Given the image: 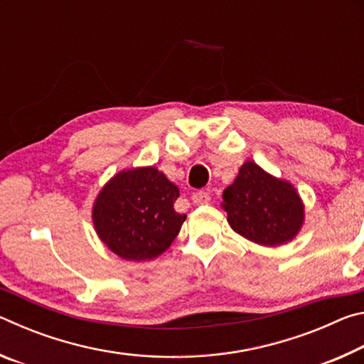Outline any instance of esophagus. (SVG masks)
I'll return each instance as SVG.
<instances>
[{
  "instance_id": "1",
  "label": "esophagus",
  "mask_w": 364,
  "mask_h": 364,
  "mask_svg": "<svg viewBox=\"0 0 364 364\" xmlns=\"http://www.w3.org/2000/svg\"><path fill=\"white\" fill-rule=\"evenodd\" d=\"M193 202L197 205L207 204V202H210V194H208L207 191H199V193H194L193 194Z\"/></svg>"
}]
</instances>
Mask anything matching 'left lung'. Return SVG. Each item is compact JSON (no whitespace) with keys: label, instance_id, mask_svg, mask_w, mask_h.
Returning a JSON list of instances; mask_svg holds the SVG:
<instances>
[{"label":"left lung","instance_id":"8db88e82","mask_svg":"<svg viewBox=\"0 0 364 364\" xmlns=\"http://www.w3.org/2000/svg\"><path fill=\"white\" fill-rule=\"evenodd\" d=\"M228 223L237 234L260 245H281L304 225V204L291 183L271 176L247 160L223 193Z\"/></svg>","mask_w":364,"mask_h":364}]
</instances>
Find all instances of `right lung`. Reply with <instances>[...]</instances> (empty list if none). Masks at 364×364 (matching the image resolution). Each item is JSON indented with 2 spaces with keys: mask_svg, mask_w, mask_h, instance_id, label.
<instances>
[{
  "mask_svg": "<svg viewBox=\"0 0 364 364\" xmlns=\"http://www.w3.org/2000/svg\"><path fill=\"white\" fill-rule=\"evenodd\" d=\"M178 197L176 184L156 167L123 170L97 196L95 230L125 260H152L170 247L186 220L173 208Z\"/></svg>",
  "mask_w": 364,
  "mask_h": 364,
  "instance_id": "add662e5",
  "label": "right lung"
}]
</instances>
